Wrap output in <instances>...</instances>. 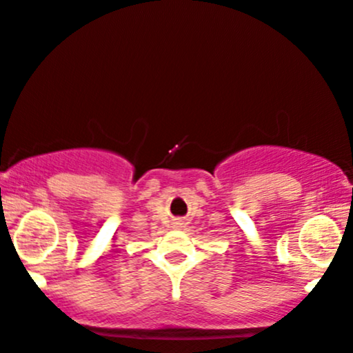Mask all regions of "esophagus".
Wrapping results in <instances>:
<instances>
[{"mask_svg": "<svg viewBox=\"0 0 353 353\" xmlns=\"http://www.w3.org/2000/svg\"><path fill=\"white\" fill-rule=\"evenodd\" d=\"M176 225H180V223H176Z\"/></svg>", "mask_w": 353, "mask_h": 353, "instance_id": "obj_1", "label": "esophagus"}]
</instances>
